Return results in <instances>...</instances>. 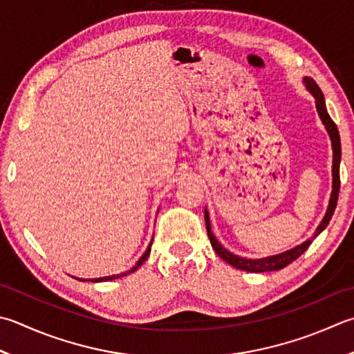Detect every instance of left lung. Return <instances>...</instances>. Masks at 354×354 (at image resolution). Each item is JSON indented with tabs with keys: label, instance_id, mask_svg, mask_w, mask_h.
Listing matches in <instances>:
<instances>
[{
	"label": "left lung",
	"instance_id": "left-lung-1",
	"mask_svg": "<svg viewBox=\"0 0 354 354\" xmlns=\"http://www.w3.org/2000/svg\"><path fill=\"white\" fill-rule=\"evenodd\" d=\"M304 82H306L307 88L311 92V95L315 96L316 100V109L317 113H319L321 120L324 122L325 129H327L330 140H331V147H333V192H331V198H330V204L327 213L322 219V223L319 227L316 228V233L307 239L306 242H302L301 245H297L292 250L283 252L281 254L276 256H268V258H262V259H245V258H239V256L230 253L228 250L219 244L218 239L213 236L212 228H210V219H209V213L205 210V227H207V234H209V239L212 242V247L214 248V252L218 253L221 259H224L228 264L233 266L234 268L244 270V272H250V273H262V272H274V270H281L283 267H287L288 264H292L293 261H296L299 256L307 250V248L311 245L315 238L319 236V233L324 230L325 227L328 225L331 216H333L336 204H337V196H339V187H341V176H339V164H341V138H339V131L335 121L331 120L327 107H325V101H324V95L321 92L319 86L316 84L315 80L311 78H304Z\"/></svg>",
	"mask_w": 354,
	"mask_h": 354
}]
</instances>
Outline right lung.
<instances>
[{"label":"right lung","mask_w":354,"mask_h":354,"mask_svg":"<svg viewBox=\"0 0 354 354\" xmlns=\"http://www.w3.org/2000/svg\"><path fill=\"white\" fill-rule=\"evenodd\" d=\"M150 250H151V242H150V245H149V248H147V252H145L141 258H140V261L136 262L135 264V267H131L127 273H121V274H113V276H106V278H98V279H92V282H104V281H112V279H116V278H121V276H126V274H129V273H131V272H135V270H138L140 268L145 261H147V258H149V254H150ZM80 281H82V279H80Z\"/></svg>","instance_id":"1"}]
</instances>
